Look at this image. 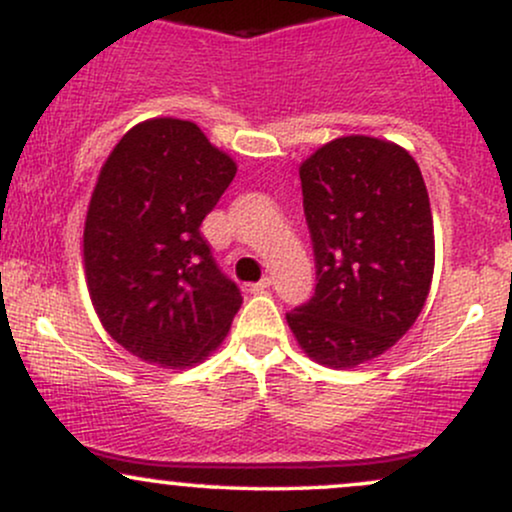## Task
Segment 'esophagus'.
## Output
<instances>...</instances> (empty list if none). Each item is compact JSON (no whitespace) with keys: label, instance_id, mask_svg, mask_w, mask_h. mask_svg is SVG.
<instances>
[{"label":"esophagus","instance_id":"obj_1","mask_svg":"<svg viewBox=\"0 0 512 512\" xmlns=\"http://www.w3.org/2000/svg\"><path fill=\"white\" fill-rule=\"evenodd\" d=\"M269 286H272V279H269V276H267V279H262L260 284H248V291L250 293H260L264 289H269Z\"/></svg>","mask_w":512,"mask_h":512}]
</instances>
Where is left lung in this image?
I'll use <instances>...</instances> for the list:
<instances>
[{
    "mask_svg": "<svg viewBox=\"0 0 512 512\" xmlns=\"http://www.w3.org/2000/svg\"><path fill=\"white\" fill-rule=\"evenodd\" d=\"M298 173L317 284L286 322L315 363L356 368L409 332L431 291L426 182L407 149L368 134L322 144Z\"/></svg>",
    "mask_w": 512,
    "mask_h": 512,
    "instance_id": "left-lung-1",
    "label": "left lung"
}]
</instances>
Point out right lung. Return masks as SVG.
<instances>
[{"label": "right lung", "mask_w": 512, "mask_h": 512, "mask_svg": "<svg viewBox=\"0 0 512 512\" xmlns=\"http://www.w3.org/2000/svg\"><path fill=\"white\" fill-rule=\"evenodd\" d=\"M236 170L195 122L151 117L98 173L84 223L88 296L105 332L151 366L202 363L243 303L199 233Z\"/></svg>", "instance_id": "obj_1"}]
</instances>
